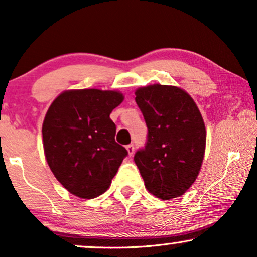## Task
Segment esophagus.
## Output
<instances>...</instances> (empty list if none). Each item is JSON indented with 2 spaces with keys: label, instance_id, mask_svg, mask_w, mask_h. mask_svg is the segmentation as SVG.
Masks as SVG:
<instances>
[{
  "label": "esophagus",
  "instance_id": "34e87169",
  "mask_svg": "<svg viewBox=\"0 0 257 257\" xmlns=\"http://www.w3.org/2000/svg\"><path fill=\"white\" fill-rule=\"evenodd\" d=\"M126 151H128V154L131 155V157H133V154H134V152H135L134 146H133V145H128V146H126Z\"/></svg>",
  "mask_w": 257,
  "mask_h": 257
}]
</instances>
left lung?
<instances>
[{
	"label": "left lung",
	"instance_id": "1",
	"mask_svg": "<svg viewBox=\"0 0 257 257\" xmlns=\"http://www.w3.org/2000/svg\"><path fill=\"white\" fill-rule=\"evenodd\" d=\"M135 102L148 128L134 161L147 190L162 200L184 194L197 179L206 132L194 100L184 90L155 84L138 89Z\"/></svg>",
	"mask_w": 257,
	"mask_h": 257
}]
</instances>
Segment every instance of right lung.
I'll use <instances>...</instances> for the list:
<instances>
[{"label": "right lung", "instance_id": "add662e5", "mask_svg": "<svg viewBox=\"0 0 257 257\" xmlns=\"http://www.w3.org/2000/svg\"><path fill=\"white\" fill-rule=\"evenodd\" d=\"M123 100L117 91H65L45 116L42 140L47 164L74 196L91 199L104 193L126 149L115 141L110 113Z\"/></svg>", "mask_w": 257, "mask_h": 257}]
</instances>
